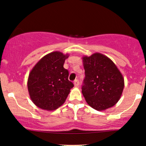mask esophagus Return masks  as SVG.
<instances>
[{
    "mask_svg": "<svg viewBox=\"0 0 146 146\" xmlns=\"http://www.w3.org/2000/svg\"><path fill=\"white\" fill-rule=\"evenodd\" d=\"M79 84H80L79 80H78V79H76L74 81V86H75V87H78V86Z\"/></svg>",
    "mask_w": 146,
    "mask_h": 146,
    "instance_id": "34e87169",
    "label": "esophagus"
}]
</instances>
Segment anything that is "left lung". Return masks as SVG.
Returning <instances> with one entry per match:
<instances>
[{
	"instance_id": "1",
	"label": "left lung",
	"mask_w": 146,
	"mask_h": 146,
	"mask_svg": "<svg viewBox=\"0 0 146 146\" xmlns=\"http://www.w3.org/2000/svg\"><path fill=\"white\" fill-rule=\"evenodd\" d=\"M83 64L85 78L82 92L86 102L96 110L113 106L124 87V80L116 66L100 53L83 57Z\"/></svg>"
}]
</instances>
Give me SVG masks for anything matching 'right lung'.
Returning a JSON list of instances; mask_svg holds the SVG:
<instances>
[{"label":"right lung","mask_w":146,"mask_h":146,"mask_svg":"<svg viewBox=\"0 0 146 146\" xmlns=\"http://www.w3.org/2000/svg\"><path fill=\"white\" fill-rule=\"evenodd\" d=\"M68 54L53 52L44 56L29 74L28 90L33 103L40 108L54 110L62 105L70 89L68 70L64 68Z\"/></svg>","instance_id":"obj_1"}]
</instances>
